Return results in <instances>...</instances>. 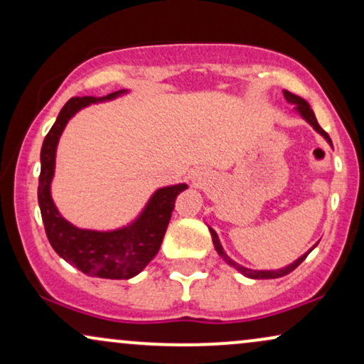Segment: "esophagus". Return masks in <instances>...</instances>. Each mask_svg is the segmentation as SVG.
Wrapping results in <instances>:
<instances>
[{"instance_id":"34e87169","label":"esophagus","mask_w":364,"mask_h":364,"mask_svg":"<svg viewBox=\"0 0 364 364\" xmlns=\"http://www.w3.org/2000/svg\"><path fill=\"white\" fill-rule=\"evenodd\" d=\"M191 181H193V185H196V186L203 185V181H205L203 173H201V171H191Z\"/></svg>"}]
</instances>
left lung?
<instances>
[{
  "label": "left lung",
  "instance_id": "left-lung-1",
  "mask_svg": "<svg viewBox=\"0 0 364 364\" xmlns=\"http://www.w3.org/2000/svg\"><path fill=\"white\" fill-rule=\"evenodd\" d=\"M283 96H284V100H287L288 103L295 105V108H293V112H295L296 115H300L301 118H304V120L307 122V124H309L310 127H312L315 132L321 134L322 137L327 140V144H329V146L332 147V140H331V137H329V135H327L326 130H323L322 127L318 125L317 118H315V113H314L312 108H310V105H309L307 100H304V98H301V96H299V95H293V93H290V91H287V90H283ZM208 230H210V235H212L213 246H215V251H217L218 256H220L222 259H224V261L227 262V264L232 266V268L237 269L240 274H244V277L252 278V279H274V278L287 277V274H290L293 269L299 268L301 262L305 261V257H307L309 254L312 252L314 249L317 247V244H318V242L314 244V246L310 247L307 252L301 254L299 259H295L293 262H290V264H288V266H283V268H279V269H251V268H246V266L239 264V262L232 259L230 256H227V252L224 251V247H222V244H220V239H218L217 232L213 230L210 225H208Z\"/></svg>",
  "mask_w": 364,
  "mask_h": 364
}]
</instances>
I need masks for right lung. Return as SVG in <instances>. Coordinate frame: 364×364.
Returning <instances> with one entry per match:
<instances>
[{
	"label": "right lung",
	"instance_id": "1",
	"mask_svg": "<svg viewBox=\"0 0 364 364\" xmlns=\"http://www.w3.org/2000/svg\"><path fill=\"white\" fill-rule=\"evenodd\" d=\"M129 93L120 90L107 96L71 98L57 115L55 124L46 135L41 151L38 207H41L47 239L65 262L87 277L107 279H130L142 273L156 257L163 244L176 196L185 191L186 183L161 186L149 196L139 215L117 229H82L69 222L52 198V179L55 174V156L60 135L69 120L90 105L112 102Z\"/></svg>",
	"mask_w": 364,
	"mask_h": 364
}]
</instances>
